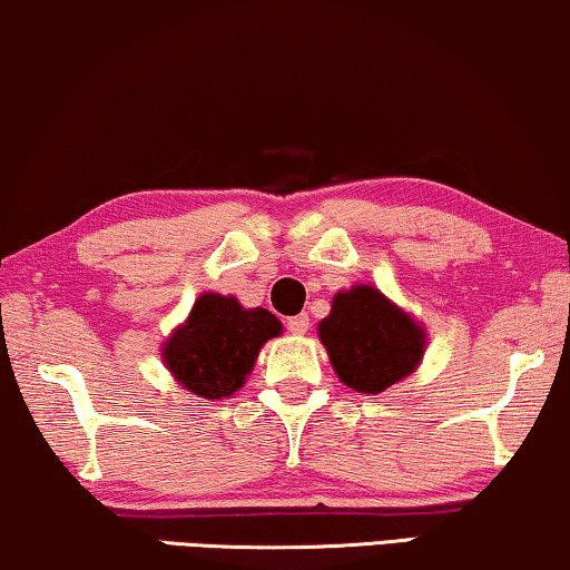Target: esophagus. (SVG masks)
<instances>
[{"mask_svg": "<svg viewBox=\"0 0 570 570\" xmlns=\"http://www.w3.org/2000/svg\"><path fill=\"white\" fill-rule=\"evenodd\" d=\"M286 327H288V333L304 335V333L309 331V317H307V315H294V317H288V320H286Z\"/></svg>", "mask_w": 570, "mask_h": 570, "instance_id": "esophagus-1", "label": "esophagus"}]
</instances>
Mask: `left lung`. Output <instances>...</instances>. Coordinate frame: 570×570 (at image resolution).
<instances>
[{"mask_svg":"<svg viewBox=\"0 0 570 570\" xmlns=\"http://www.w3.org/2000/svg\"><path fill=\"white\" fill-rule=\"evenodd\" d=\"M317 335L338 380L364 395L405 380L426 351V331L366 284L333 296L331 315L317 325Z\"/></svg>","mask_w":570,"mask_h":570,"instance_id":"obj_1","label":"left lung"}]
</instances>
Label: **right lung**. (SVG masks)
Listing matches in <instances>:
<instances>
[{"mask_svg":"<svg viewBox=\"0 0 570 570\" xmlns=\"http://www.w3.org/2000/svg\"><path fill=\"white\" fill-rule=\"evenodd\" d=\"M276 335H282V323L274 312L245 309L235 296L206 292L165 341L163 362L194 395L229 397L253 372L263 343Z\"/></svg>","mask_w":570,"mask_h":570,"instance_id":"1","label":"right lung"}]
</instances>
